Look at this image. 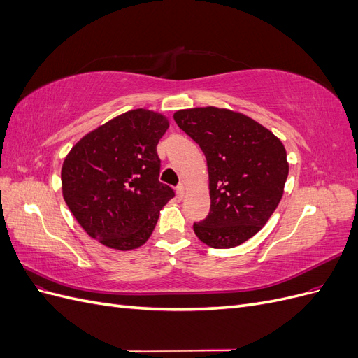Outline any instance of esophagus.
Returning a JSON list of instances; mask_svg holds the SVG:
<instances>
[{
    "instance_id": "esophagus-1",
    "label": "esophagus",
    "mask_w": 358,
    "mask_h": 358,
    "mask_svg": "<svg viewBox=\"0 0 358 358\" xmlns=\"http://www.w3.org/2000/svg\"><path fill=\"white\" fill-rule=\"evenodd\" d=\"M176 194H178V199H180V200L183 199V196H185V187H183L182 183L176 187Z\"/></svg>"
}]
</instances>
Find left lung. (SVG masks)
Returning a JSON list of instances; mask_svg holds the SVG:
<instances>
[{
    "mask_svg": "<svg viewBox=\"0 0 358 358\" xmlns=\"http://www.w3.org/2000/svg\"><path fill=\"white\" fill-rule=\"evenodd\" d=\"M173 117L208 161L210 212L194 222V233L216 249L242 245L263 229L282 199L288 176L282 142L229 109L196 107Z\"/></svg>",
    "mask_w": 358,
    "mask_h": 358,
    "instance_id": "obj_1",
    "label": "left lung"
}]
</instances>
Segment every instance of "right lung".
<instances>
[{
    "mask_svg": "<svg viewBox=\"0 0 358 358\" xmlns=\"http://www.w3.org/2000/svg\"><path fill=\"white\" fill-rule=\"evenodd\" d=\"M169 119L129 110L83 136L64 159L62 196L76 221L107 248L146 243L173 189L158 180L157 145Z\"/></svg>",
    "mask_w": 358,
    "mask_h": 358,
    "instance_id": "add662e5",
    "label": "right lung"
}]
</instances>
